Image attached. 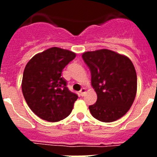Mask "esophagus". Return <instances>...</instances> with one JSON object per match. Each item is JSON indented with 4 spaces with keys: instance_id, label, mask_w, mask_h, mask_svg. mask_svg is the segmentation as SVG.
<instances>
[{
    "instance_id": "obj_1",
    "label": "esophagus",
    "mask_w": 157,
    "mask_h": 157,
    "mask_svg": "<svg viewBox=\"0 0 157 157\" xmlns=\"http://www.w3.org/2000/svg\"><path fill=\"white\" fill-rule=\"evenodd\" d=\"M80 95H81L82 96H84L85 93H86V89H85V88H82L81 90H80Z\"/></svg>"
}]
</instances>
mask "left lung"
Segmentation results:
<instances>
[{
    "mask_svg": "<svg viewBox=\"0 0 157 157\" xmlns=\"http://www.w3.org/2000/svg\"><path fill=\"white\" fill-rule=\"evenodd\" d=\"M91 73V85L97 100L90 105L91 115L102 122H112L124 116L137 93V74L125 55L109 49L86 52L82 55Z\"/></svg>",
    "mask_w": 157,
    "mask_h": 157,
    "instance_id": "8db88e82",
    "label": "left lung"
}]
</instances>
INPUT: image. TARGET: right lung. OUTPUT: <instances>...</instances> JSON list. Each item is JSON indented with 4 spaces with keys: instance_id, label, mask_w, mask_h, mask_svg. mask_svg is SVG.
Listing matches in <instances>:
<instances>
[{
    "instance_id": "1",
    "label": "right lung",
    "mask_w": 157,
    "mask_h": 157,
    "mask_svg": "<svg viewBox=\"0 0 157 157\" xmlns=\"http://www.w3.org/2000/svg\"><path fill=\"white\" fill-rule=\"evenodd\" d=\"M75 57L74 52L53 47L33 56L25 67L23 96L30 109L42 119L56 122L72 112L78 96L67 89L61 73Z\"/></svg>"
}]
</instances>
